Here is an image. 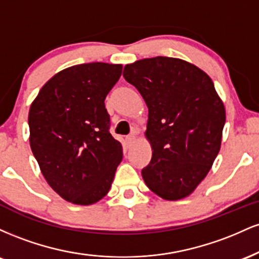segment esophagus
<instances>
[{"label":"esophagus","instance_id":"34e87169","mask_svg":"<svg viewBox=\"0 0 259 259\" xmlns=\"http://www.w3.org/2000/svg\"><path fill=\"white\" fill-rule=\"evenodd\" d=\"M134 141H135V135H134V134H130V135L126 136V144L129 145V146L133 144Z\"/></svg>","mask_w":259,"mask_h":259}]
</instances>
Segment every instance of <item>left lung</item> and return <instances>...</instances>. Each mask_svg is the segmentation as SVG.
I'll use <instances>...</instances> for the list:
<instances>
[{
    "label": "left lung",
    "instance_id": "8db88e82",
    "mask_svg": "<svg viewBox=\"0 0 259 259\" xmlns=\"http://www.w3.org/2000/svg\"><path fill=\"white\" fill-rule=\"evenodd\" d=\"M123 76L148 107L153 152L141 170L145 183L164 200L186 197L221 150L225 109L212 79L185 61L160 56L125 65Z\"/></svg>",
    "mask_w": 259,
    "mask_h": 259
}]
</instances>
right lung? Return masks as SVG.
<instances>
[{"label": "right lung", "instance_id": "add662e5", "mask_svg": "<svg viewBox=\"0 0 259 259\" xmlns=\"http://www.w3.org/2000/svg\"><path fill=\"white\" fill-rule=\"evenodd\" d=\"M120 75V64L73 65L42 86L29 111L30 147L41 173L73 203L105 197L123 158L105 106Z\"/></svg>", "mask_w": 259, "mask_h": 259}]
</instances>
